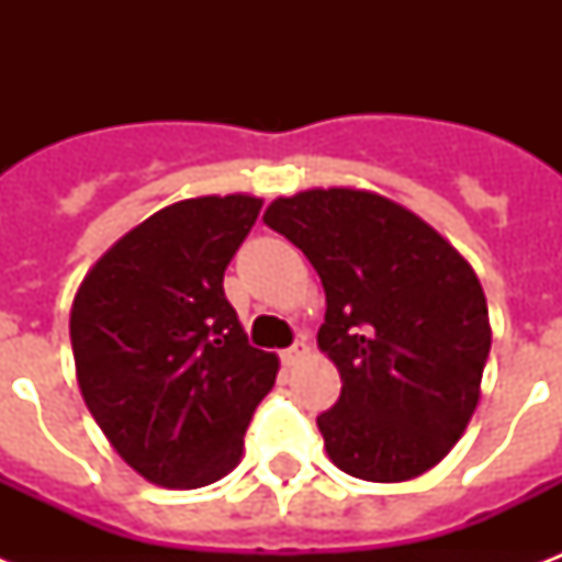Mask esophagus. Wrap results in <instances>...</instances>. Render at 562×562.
Instances as JSON below:
<instances>
[{"mask_svg":"<svg viewBox=\"0 0 562 562\" xmlns=\"http://www.w3.org/2000/svg\"><path fill=\"white\" fill-rule=\"evenodd\" d=\"M306 356H308V347L303 341H297L294 347H289V350L280 352V359L285 368H294V364H300V361L306 359Z\"/></svg>","mask_w":562,"mask_h":562,"instance_id":"obj_1","label":"esophagus"}]
</instances>
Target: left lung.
Masks as SVG:
<instances>
[{
	"instance_id": "1",
	"label": "left lung",
	"mask_w": 562,
	"mask_h": 562,
	"mask_svg": "<svg viewBox=\"0 0 562 562\" xmlns=\"http://www.w3.org/2000/svg\"><path fill=\"white\" fill-rule=\"evenodd\" d=\"M265 224L324 282L317 347L344 382L317 417L329 461L375 484L437 467L479 408L493 341L472 265L417 212L370 189L280 194Z\"/></svg>"
}]
</instances>
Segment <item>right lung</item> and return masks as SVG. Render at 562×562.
<instances>
[{"label": "right lung", "instance_id": "1", "mask_svg": "<svg viewBox=\"0 0 562 562\" xmlns=\"http://www.w3.org/2000/svg\"><path fill=\"white\" fill-rule=\"evenodd\" d=\"M262 198L162 206L92 265L69 338L87 408L119 458L157 487L194 490L241 461L247 423L277 382L224 297V271Z\"/></svg>", "mask_w": 562, "mask_h": 562}]
</instances>
